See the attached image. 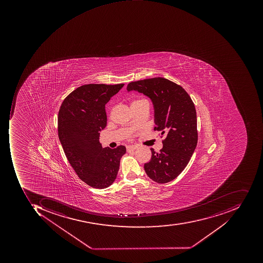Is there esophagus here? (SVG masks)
I'll return each instance as SVG.
<instances>
[{"label": "esophagus", "instance_id": "34e87169", "mask_svg": "<svg viewBox=\"0 0 263 263\" xmlns=\"http://www.w3.org/2000/svg\"><path fill=\"white\" fill-rule=\"evenodd\" d=\"M138 148V146L137 145H128L126 147V150L127 152L134 151V150L137 149Z\"/></svg>", "mask_w": 263, "mask_h": 263}]
</instances>
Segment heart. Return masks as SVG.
<instances>
[{
    "instance_id": "1",
    "label": "heart",
    "mask_w": 263,
    "mask_h": 263,
    "mask_svg": "<svg viewBox=\"0 0 263 263\" xmlns=\"http://www.w3.org/2000/svg\"><path fill=\"white\" fill-rule=\"evenodd\" d=\"M141 100H134V102H133V103H138V102L141 101Z\"/></svg>"
}]
</instances>
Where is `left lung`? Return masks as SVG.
<instances>
[{"label": "left lung", "mask_w": 263, "mask_h": 263, "mask_svg": "<svg viewBox=\"0 0 263 263\" xmlns=\"http://www.w3.org/2000/svg\"><path fill=\"white\" fill-rule=\"evenodd\" d=\"M127 91L143 93L152 100L154 129L166 136L160 153L151 148V160L144 163V171L154 182H171L182 173L198 144L194 103L182 87L163 78L129 83Z\"/></svg>", "instance_id": "obj_1"}]
</instances>
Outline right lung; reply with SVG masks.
Here are the masks:
<instances>
[{"mask_svg":"<svg viewBox=\"0 0 263 263\" xmlns=\"http://www.w3.org/2000/svg\"><path fill=\"white\" fill-rule=\"evenodd\" d=\"M124 84H84L62 102L58 117L59 138L69 163L78 177L97 189L115 182L125 146L103 148L100 131L107 125L105 105Z\"/></svg>","mask_w":263,"mask_h":263,"instance_id":"obj_1","label":"right lung"}]
</instances>
